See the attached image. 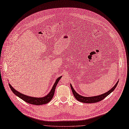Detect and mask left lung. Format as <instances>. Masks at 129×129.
Wrapping results in <instances>:
<instances>
[{"instance_id":"left-lung-1","label":"left lung","mask_w":129,"mask_h":129,"mask_svg":"<svg viewBox=\"0 0 129 129\" xmlns=\"http://www.w3.org/2000/svg\"><path fill=\"white\" fill-rule=\"evenodd\" d=\"M118 83V81L116 83V84L114 85V86L107 92H105V93H103L101 95H99V96H93V97H84L82 96H81V95L78 94L75 91L72 87V85H71V84H70V86H71V89H72V91L73 93L74 96L78 101L82 103H97V102L101 101L102 100H103L105 98H106L107 96H108V95L111 92H112L114 90V89L116 88Z\"/></svg>"}]
</instances>
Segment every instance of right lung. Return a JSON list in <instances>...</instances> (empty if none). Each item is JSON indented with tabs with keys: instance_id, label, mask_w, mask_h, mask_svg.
<instances>
[{
	"instance_id": "obj_1",
	"label": "right lung",
	"mask_w": 129,
	"mask_h": 129,
	"mask_svg": "<svg viewBox=\"0 0 129 129\" xmlns=\"http://www.w3.org/2000/svg\"><path fill=\"white\" fill-rule=\"evenodd\" d=\"M61 77L62 76H60V77H59L58 78H57V79L56 80V82H55L53 87H52L51 90H50V92L47 95H46V96L41 97V98H37V97H32L30 96H27L26 95H25L16 91V90L14 89L9 83V85L11 90L13 91V92L15 94L16 96H18L19 98H20L21 99L23 100L24 101H25V102L29 103L30 104L36 105H44V104H47L52 99V97L54 96L56 85L57 83H58V82H59L60 79H61Z\"/></svg>"
}]
</instances>
